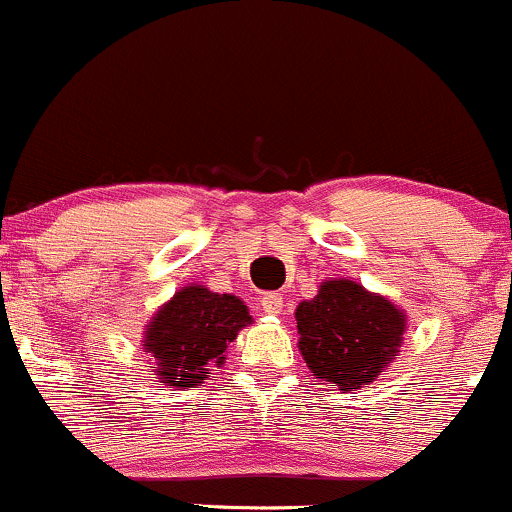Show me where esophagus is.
Wrapping results in <instances>:
<instances>
[{
    "label": "esophagus",
    "instance_id": "34e87169",
    "mask_svg": "<svg viewBox=\"0 0 512 512\" xmlns=\"http://www.w3.org/2000/svg\"><path fill=\"white\" fill-rule=\"evenodd\" d=\"M262 311L269 313V316H277V313H282L284 308V299L279 294H274V291H269V294L262 296Z\"/></svg>",
    "mask_w": 512,
    "mask_h": 512
}]
</instances>
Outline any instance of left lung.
I'll return each mask as SVG.
<instances>
[{"mask_svg": "<svg viewBox=\"0 0 512 512\" xmlns=\"http://www.w3.org/2000/svg\"><path fill=\"white\" fill-rule=\"evenodd\" d=\"M299 350L316 379L340 391L362 389L396 357L406 316L350 279H330L296 308Z\"/></svg>", "mask_w": 512, "mask_h": 512, "instance_id": "8db88e82", "label": "left lung"}]
</instances>
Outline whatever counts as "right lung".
<instances>
[{
    "instance_id": "right-lung-1",
    "label": "right lung",
    "mask_w": 512,
    "mask_h": 512,
    "mask_svg": "<svg viewBox=\"0 0 512 512\" xmlns=\"http://www.w3.org/2000/svg\"><path fill=\"white\" fill-rule=\"evenodd\" d=\"M247 323L252 318L238 296L184 286L150 320L143 347L155 357L162 384L192 389L223 364V352Z\"/></svg>"
}]
</instances>
